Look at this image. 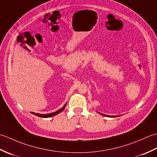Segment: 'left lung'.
<instances>
[{"mask_svg":"<svg viewBox=\"0 0 157 157\" xmlns=\"http://www.w3.org/2000/svg\"><path fill=\"white\" fill-rule=\"evenodd\" d=\"M99 114H101V115H103V116H105V117H118L117 115H116V116H113V115H105V114H102V113H99V112H98ZM119 116H121V115H119Z\"/></svg>","mask_w":157,"mask_h":157,"instance_id":"left-lung-1","label":"left lung"}]
</instances>
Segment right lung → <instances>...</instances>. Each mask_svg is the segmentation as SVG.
Listing matches in <instances>:
<instances>
[{
	"label": "right lung",
	"instance_id": "right-lung-1",
	"mask_svg": "<svg viewBox=\"0 0 157 157\" xmlns=\"http://www.w3.org/2000/svg\"><path fill=\"white\" fill-rule=\"evenodd\" d=\"M67 104H65L64 106H63V107L61 109L58 110L56 112H54V113H48V114H40V113H34V112H32L31 113H32L33 115H35L36 116L38 117H43V118H48V117H53V116H55L57 114H59V113H60L61 112H62L63 110H64V109L65 108Z\"/></svg>",
	"mask_w": 157,
	"mask_h": 157
}]
</instances>
